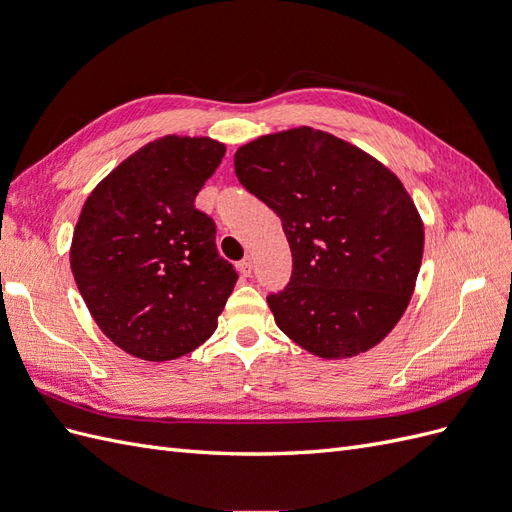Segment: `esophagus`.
<instances>
[{
  "label": "esophagus",
  "instance_id": "1",
  "mask_svg": "<svg viewBox=\"0 0 512 512\" xmlns=\"http://www.w3.org/2000/svg\"><path fill=\"white\" fill-rule=\"evenodd\" d=\"M237 269H239V273L241 275H245V277H250L252 273H254V260L247 256V258H243L239 265H237Z\"/></svg>",
  "mask_w": 512,
  "mask_h": 512
}]
</instances>
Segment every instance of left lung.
Listing matches in <instances>:
<instances>
[{
	"instance_id": "1",
	"label": "left lung",
	"mask_w": 512,
	"mask_h": 512,
	"mask_svg": "<svg viewBox=\"0 0 512 512\" xmlns=\"http://www.w3.org/2000/svg\"><path fill=\"white\" fill-rule=\"evenodd\" d=\"M243 188L282 220L290 282L267 303L275 324L322 359L376 346L406 312L425 232L401 181L329 132L294 128L235 153Z\"/></svg>"
}]
</instances>
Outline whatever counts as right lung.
Returning a JSON list of instances; mask_svg holds the SVG:
<instances>
[{
    "label": "right lung",
    "mask_w": 512,
    "mask_h": 512,
    "mask_svg": "<svg viewBox=\"0 0 512 512\" xmlns=\"http://www.w3.org/2000/svg\"><path fill=\"white\" fill-rule=\"evenodd\" d=\"M226 147L164 136L121 162L85 200L70 267L83 301L115 346L145 361L198 348L239 275L194 200Z\"/></svg>",
    "instance_id": "add662e5"
}]
</instances>
